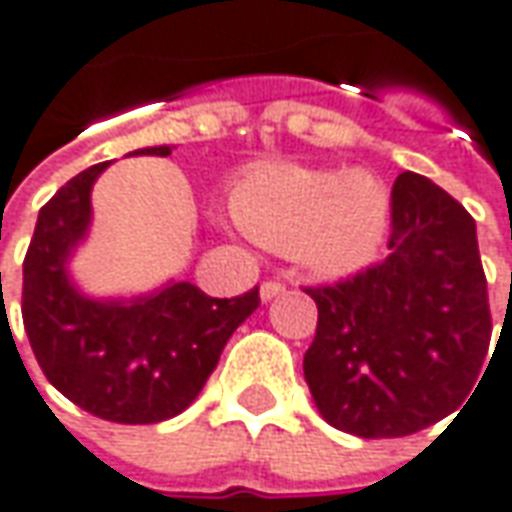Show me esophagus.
<instances>
[{
    "mask_svg": "<svg viewBox=\"0 0 512 512\" xmlns=\"http://www.w3.org/2000/svg\"><path fill=\"white\" fill-rule=\"evenodd\" d=\"M283 292H286V286H283L280 280H263V283H260V298L263 300L278 298Z\"/></svg>",
    "mask_w": 512,
    "mask_h": 512,
    "instance_id": "obj_1",
    "label": "esophagus"
}]
</instances>
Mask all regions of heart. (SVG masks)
Masks as SVG:
<instances>
[{
  "instance_id": "heart-1",
  "label": "heart",
  "mask_w": 512,
  "mask_h": 512,
  "mask_svg": "<svg viewBox=\"0 0 512 512\" xmlns=\"http://www.w3.org/2000/svg\"><path fill=\"white\" fill-rule=\"evenodd\" d=\"M234 217L257 243L295 252L318 275H352L372 263L389 226V194L369 171L266 163L232 197Z\"/></svg>"
}]
</instances>
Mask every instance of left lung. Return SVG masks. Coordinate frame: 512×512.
Wrapping results in <instances>:
<instances>
[{
    "label": "left lung",
    "mask_w": 512,
    "mask_h": 512,
    "mask_svg": "<svg viewBox=\"0 0 512 512\" xmlns=\"http://www.w3.org/2000/svg\"><path fill=\"white\" fill-rule=\"evenodd\" d=\"M389 255L318 303L303 375L318 412L344 433L401 438L461 407L493 335L476 220L421 174H398Z\"/></svg>",
    "instance_id": "left-lung-1"
}]
</instances>
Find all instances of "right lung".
<instances>
[{
  "mask_svg": "<svg viewBox=\"0 0 512 512\" xmlns=\"http://www.w3.org/2000/svg\"><path fill=\"white\" fill-rule=\"evenodd\" d=\"M134 154L168 157V145ZM108 163L79 171L39 209L22 263V321L45 378L85 412L117 424H157L206 387L232 332L260 295L209 298L191 283L131 303L82 298L65 260L91 220V186Z\"/></svg>",
  "mask_w": 512,
  "mask_h": 512,
  "instance_id": "right-lung-1",
  "label": "right lung"
}]
</instances>
